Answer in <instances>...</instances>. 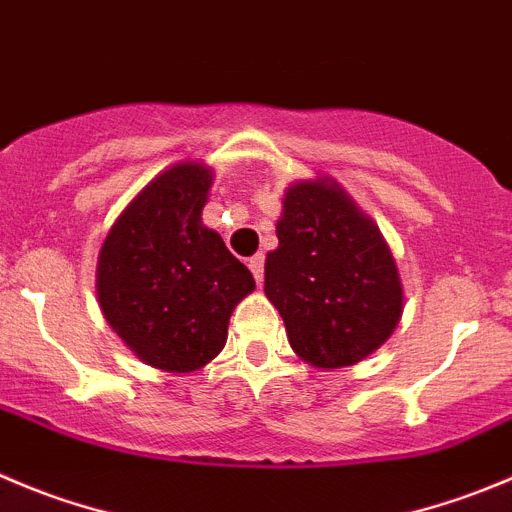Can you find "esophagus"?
Wrapping results in <instances>:
<instances>
[{
	"label": "esophagus",
	"instance_id": "34e87169",
	"mask_svg": "<svg viewBox=\"0 0 512 512\" xmlns=\"http://www.w3.org/2000/svg\"><path fill=\"white\" fill-rule=\"evenodd\" d=\"M248 269H251L256 284H261V281H264V256H261V253L251 256V259H248Z\"/></svg>",
	"mask_w": 512,
	"mask_h": 512
}]
</instances>
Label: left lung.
I'll list each match as a JSON object with an SVG mask.
<instances>
[{"instance_id":"left-lung-1","label":"left lung","mask_w":512,"mask_h":512,"mask_svg":"<svg viewBox=\"0 0 512 512\" xmlns=\"http://www.w3.org/2000/svg\"><path fill=\"white\" fill-rule=\"evenodd\" d=\"M276 236L264 291L306 364L352 367L392 337L405 304L397 264L342 186L316 178L286 188Z\"/></svg>"}]
</instances>
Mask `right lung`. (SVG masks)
I'll list each match as a JSON object with an SVG mask.
<instances>
[{
  "mask_svg": "<svg viewBox=\"0 0 512 512\" xmlns=\"http://www.w3.org/2000/svg\"><path fill=\"white\" fill-rule=\"evenodd\" d=\"M211 183L208 165H170L120 213L97 259L107 324L163 372L206 367L226 347L236 304L256 289L251 271L203 226Z\"/></svg>",
  "mask_w": 512,
  "mask_h": 512,
  "instance_id": "add662e5",
  "label": "right lung"
}]
</instances>
